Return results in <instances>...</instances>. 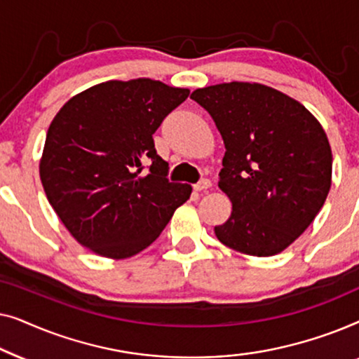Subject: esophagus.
Listing matches in <instances>:
<instances>
[{
  "label": "esophagus",
  "mask_w": 359,
  "mask_h": 359,
  "mask_svg": "<svg viewBox=\"0 0 359 359\" xmlns=\"http://www.w3.org/2000/svg\"><path fill=\"white\" fill-rule=\"evenodd\" d=\"M210 180H208V178H203V180H199L198 183L194 184V189L196 191H204V189H209L210 188Z\"/></svg>",
  "instance_id": "34e87169"
}]
</instances>
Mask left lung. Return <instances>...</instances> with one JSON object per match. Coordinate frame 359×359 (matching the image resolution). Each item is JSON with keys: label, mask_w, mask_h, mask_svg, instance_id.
Listing matches in <instances>:
<instances>
[{"label": "left lung", "mask_w": 359, "mask_h": 359, "mask_svg": "<svg viewBox=\"0 0 359 359\" xmlns=\"http://www.w3.org/2000/svg\"><path fill=\"white\" fill-rule=\"evenodd\" d=\"M191 97L209 112L225 145L219 188L232 214L215 235L245 255L283 252L330 191L333 158L322 126L301 102L259 83L199 88Z\"/></svg>", "instance_id": "left-lung-1"}]
</instances>
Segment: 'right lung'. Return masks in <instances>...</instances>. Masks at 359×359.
<instances>
[{
    "label": "right lung",
    "mask_w": 359,
    "mask_h": 359,
    "mask_svg": "<svg viewBox=\"0 0 359 359\" xmlns=\"http://www.w3.org/2000/svg\"><path fill=\"white\" fill-rule=\"evenodd\" d=\"M189 96L150 78L111 80L53 117L41 181L63 225L101 257L129 258L155 242L191 186L171 183L154 134Z\"/></svg>",
    "instance_id": "obj_1"
}]
</instances>
